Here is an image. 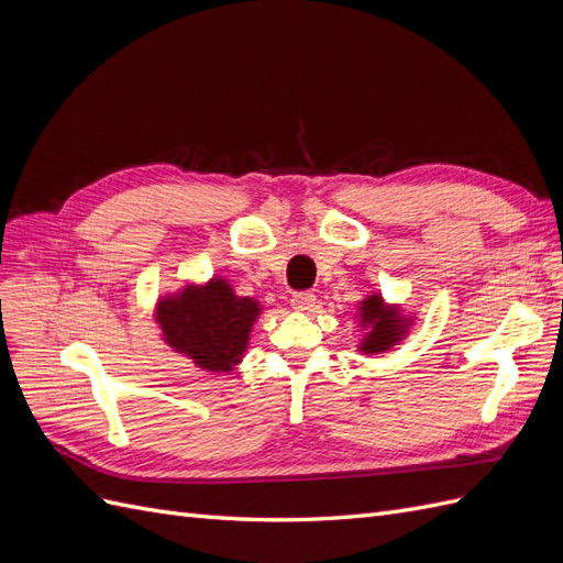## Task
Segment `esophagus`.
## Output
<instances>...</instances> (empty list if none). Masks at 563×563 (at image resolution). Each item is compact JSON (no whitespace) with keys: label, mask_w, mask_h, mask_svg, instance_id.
Returning <instances> with one entry per match:
<instances>
[{"label":"esophagus","mask_w":563,"mask_h":563,"mask_svg":"<svg viewBox=\"0 0 563 563\" xmlns=\"http://www.w3.org/2000/svg\"><path fill=\"white\" fill-rule=\"evenodd\" d=\"M314 302H317L314 294H296L291 298V305H294L296 312H310L314 308Z\"/></svg>","instance_id":"1"}]
</instances>
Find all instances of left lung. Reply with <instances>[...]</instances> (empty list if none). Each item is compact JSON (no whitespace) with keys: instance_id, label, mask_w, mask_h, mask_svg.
Masks as SVG:
<instances>
[{"instance_id":"1","label":"left lung","mask_w":563,"mask_h":563,"mask_svg":"<svg viewBox=\"0 0 563 563\" xmlns=\"http://www.w3.org/2000/svg\"><path fill=\"white\" fill-rule=\"evenodd\" d=\"M356 329L362 331L356 352L366 356L389 352L411 333L416 314L406 312L399 302H387L383 294L373 291L356 302Z\"/></svg>"}]
</instances>
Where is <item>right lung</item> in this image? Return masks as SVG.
<instances>
[{"mask_svg": "<svg viewBox=\"0 0 563 563\" xmlns=\"http://www.w3.org/2000/svg\"><path fill=\"white\" fill-rule=\"evenodd\" d=\"M261 314L258 300L236 294L225 277H211L187 279L178 291L159 296L152 319L164 343L199 371L230 376L246 356L253 323Z\"/></svg>", "mask_w": 563, "mask_h": 563, "instance_id": "1", "label": "right lung"}]
</instances>
